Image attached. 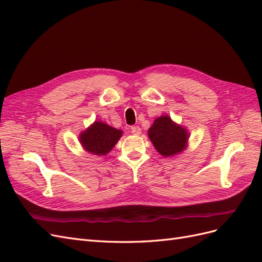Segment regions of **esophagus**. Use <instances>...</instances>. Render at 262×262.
<instances>
[{"instance_id": "1", "label": "esophagus", "mask_w": 262, "mask_h": 262, "mask_svg": "<svg viewBox=\"0 0 262 262\" xmlns=\"http://www.w3.org/2000/svg\"><path fill=\"white\" fill-rule=\"evenodd\" d=\"M131 132L133 134H136V136H139V134H141V128L138 125H133L131 126Z\"/></svg>"}]
</instances>
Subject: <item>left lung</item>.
Instances as JSON below:
<instances>
[{
	"label": "left lung",
	"instance_id": "1",
	"mask_svg": "<svg viewBox=\"0 0 262 262\" xmlns=\"http://www.w3.org/2000/svg\"><path fill=\"white\" fill-rule=\"evenodd\" d=\"M188 137L187 130L173 123L168 116L157 118L148 130V138L156 150L166 157L182 152Z\"/></svg>",
	"mask_w": 262,
	"mask_h": 262
}]
</instances>
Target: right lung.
Wrapping results in <instances>:
<instances>
[{"instance_id":"add662e5","label":"right lung","mask_w":262,"mask_h":262,"mask_svg":"<svg viewBox=\"0 0 262 262\" xmlns=\"http://www.w3.org/2000/svg\"><path fill=\"white\" fill-rule=\"evenodd\" d=\"M122 136V131L117 130L104 122H95L89 129L81 133V143L84 148L95 155H106Z\"/></svg>"}]
</instances>
